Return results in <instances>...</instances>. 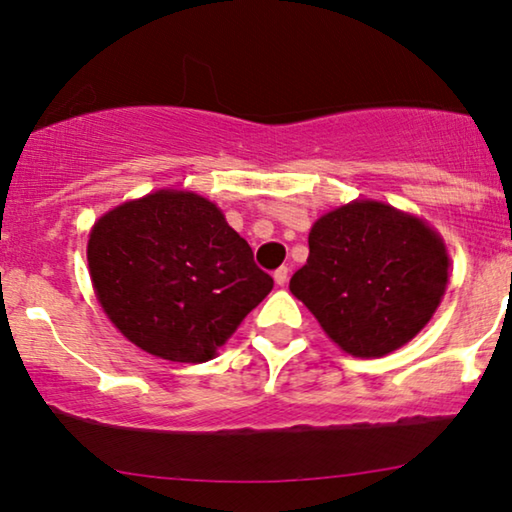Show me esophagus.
<instances>
[{"instance_id": "34e87169", "label": "esophagus", "mask_w": 512, "mask_h": 512, "mask_svg": "<svg viewBox=\"0 0 512 512\" xmlns=\"http://www.w3.org/2000/svg\"><path fill=\"white\" fill-rule=\"evenodd\" d=\"M272 277H275L277 286H284L286 282H289V268H277L275 275H272Z\"/></svg>"}]
</instances>
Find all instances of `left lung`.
Segmentation results:
<instances>
[{"instance_id": "left-lung-1", "label": "left lung", "mask_w": 512, "mask_h": 512, "mask_svg": "<svg viewBox=\"0 0 512 512\" xmlns=\"http://www.w3.org/2000/svg\"><path fill=\"white\" fill-rule=\"evenodd\" d=\"M447 282L450 254L436 228L389 202L352 200L314 221L289 289L342 352L380 359L429 324Z\"/></svg>"}]
</instances>
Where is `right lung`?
Returning a JSON list of instances; mask_svg holds the SVG:
<instances>
[{
  "label": "right lung",
  "mask_w": 512,
  "mask_h": 512,
  "mask_svg": "<svg viewBox=\"0 0 512 512\" xmlns=\"http://www.w3.org/2000/svg\"><path fill=\"white\" fill-rule=\"evenodd\" d=\"M86 256L111 324L146 354L177 363L214 359L275 284L216 202L179 188L104 212Z\"/></svg>",
  "instance_id": "right-lung-1"
}]
</instances>
